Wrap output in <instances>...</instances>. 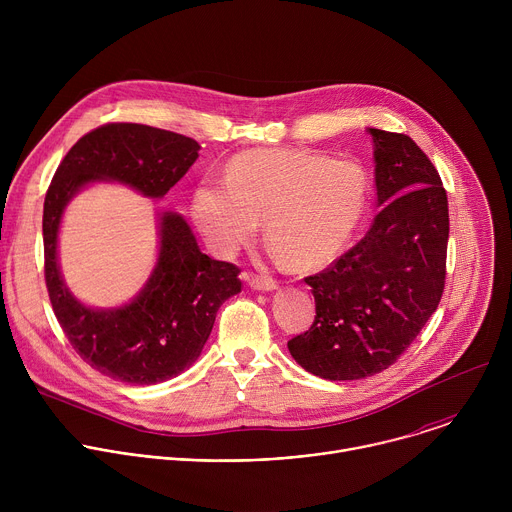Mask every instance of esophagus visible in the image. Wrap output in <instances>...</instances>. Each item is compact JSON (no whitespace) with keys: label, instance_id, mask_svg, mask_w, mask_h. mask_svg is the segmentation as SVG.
<instances>
[{"label":"esophagus","instance_id":"1","mask_svg":"<svg viewBox=\"0 0 512 512\" xmlns=\"http://www.w3.org/2000/svg\"><path fill=\"white\" fill-rule=\"evenodd\" d=\"M249 279V285L253 289H259V291H271L277 287V281L273 277H267V275H261V273H253V275H247Z\"/></svg>","mask_w":512,"mask_h":512}]
</instances>
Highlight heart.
Segmentation results:
<instances>
[{"instance_id":"b5f03b06","label":"heart","mask_w":512,"mask_h":512,"mask_svg":"<svg viewBox=\"0 0 512 512\" xmlns=\"http://www.w3.org/2000/svg\"><path fill=\"white\" fill-rule=\"evenodd\" d=\"M367 198V174L350 160L251 150L229 162L225 182L206 180L196 188L192 214L218 253L249 245L263 221L267 243L287 265L316 269L344 251Z\"/></svg>"}]
</instances>
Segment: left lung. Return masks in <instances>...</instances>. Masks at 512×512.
I'll return each instance as SVG.
<instances>
[{
	"label": "left lung",
	"instance_id": "8db88e82",
	"mask_svg": "<svg viewBox=\"0 0 512 512\" xmlns=\"http://www.w3.org/2000/svg\"><path fill=\"white\" fill-rule=\"evenodd\" d=\"M369 131L381 212L352 249L306 277L314 324L287 342L308 373L330 381L389 369L437 310L446 285L450 216L442 178L409 135Z\"/></svg>",
	"mask_w": 512,
	"mask_h": 512
}]
</instances>
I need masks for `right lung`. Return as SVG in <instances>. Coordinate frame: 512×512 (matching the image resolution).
Listing matches in <instances>:
<instances>
[{
    "mask_svg": "<svg viewBox=\"0 0 512 512\" xmlns=\"http://www.w3.org/2000/svg\"><path fill=\"white\" fill-rule=\"evenodd\" d=\"M198 150L192 137L174 131L107 123L72 145L44 198V279L54 316L77 354L121 383L154 385L192 364L218 308L241 291V269L200 253L184 218L164 212L160 259L148 285L119 310H91L68 294L58 273L60 216L81 186L103 178L162 198L196 162Z\"/></svg>",
    "mask_w": 512,
    "mask_h": 512,
    "instance_id": "obj_1",
    "label": "right lung"
}]
</instances>
